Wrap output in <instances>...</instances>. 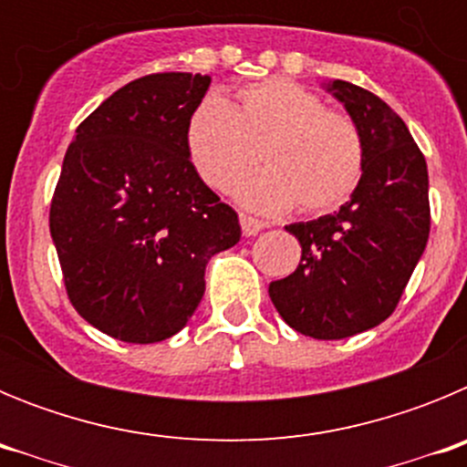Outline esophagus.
Listing matches in <instances>:
<instances>
[{
	"mask_svg": "<svg viewBox=\"0 0 467 467\" xmlns=\"http://www.w3.org/2000/svg\"><path fill=\"white\" fill-rule=\"evenodd\" d=\"M238 220H241L243 236H257L259 231L264 229V222L257 220V217H253V214L241 213V214H238Z\"/></svg>",
	"mask_w": 467,
	"mask_h": 467,
	"instance_id": "esophagus-1",
	"label": "esophagus"
}]
</instances>
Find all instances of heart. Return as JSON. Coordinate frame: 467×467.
Here are the masks:
<instances>
[{"instance_id":"1","label":"heart","mask_w":467,"mask_h":467,"mask_svg":"<svg viewBox=\"0 0 467 467\" xmlns=\"http://www.w3.org/2000/svg\"><path fill=\"white\" fill-rule=\"evenodd\" d=\"M184 150L214 192H229L259 156L266 168L241 182L238 198L264 213L292 205L304 214L334 213L365 172L358 123L290 79L247 84L224 105L198 102L184 126Z\"/></svg>"}]
</instances>
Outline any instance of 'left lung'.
<instances>
[{
  "label": "left lung",
  "mask_w": 467,
  "mask_h": 467,
  "mask_svg": "<svg viewBox=\"0 0 467 467\" xmlns=\"http://www.w3.org/2000/svg\"><path fill=\"white\" fill-rule=\"evenodd\" d=\"M329 90L360 128L365 172L339 213L285 226L301 262L269 285L285 323L325 341L377 327L395 311L431 234L428 168L410 128L360 86L337 79Z\"/></svg>",
  "instance_id": "obj_1"
}]
</instances>
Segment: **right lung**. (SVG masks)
I'll return each instance as SVG.
<instances>
[{"mask_svg": "<svg viewBox=\"0 0 467 467\" xmlns=\"http://www.w3.org/2000/svg\"><path fill=\"white\" fill-rule=\"evenodd\" d=\"M208 74L161 72L109 95L77 128L48 226L65 290L86 323L128 344L187 325L205 264L241 241L236 210L196 175L184 126Z\"/></svg>", "mask_w": 467, "mask_h": 467, "instance_id": "right-lung-1", "label": "right lung"}]
</instances>
